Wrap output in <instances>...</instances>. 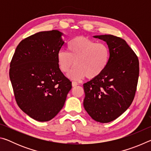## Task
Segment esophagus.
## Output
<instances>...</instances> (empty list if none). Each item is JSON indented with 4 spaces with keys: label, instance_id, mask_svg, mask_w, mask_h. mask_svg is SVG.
I'll return each instance as SVG.
<instances>
[{
    "label": "esophagus",
    "instance_id": "1",
    "mask_svg": "<svg viewBox=\"0 0 151 151\" xmlns=\"http://www.w3.org/2000/svg\"><path fill=\"white\" fill-rule=\"evenodd\" d=\"M77 85H78L77 82H76V81H73L72 82V86H77Z\"/></svg>",
    "mask_w": 151,
    "mask_h": 151
}]
</instances>
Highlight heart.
<instances>
[{"label": "heart", "instance_id": "b5f03b06", "mask_svg": "<svg viewBox=\"0 0 151 151\" xmlns=\"http://www.w3.org/2000/svg\"><path fill=\"white\" fill-rule=\"evenodd\" d=\"M67 52H57V62L63 73H68L76 65L68 76L74 79L86 76L92 79L99 76L109 63L111 52L106 45L97 43L85 37H76L68 42Z\"/></svg>", "mask_w": 151, "mask_h": 151}]
</instances>
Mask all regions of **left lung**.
<instances>
[{"label":"left lung","instance_id":"8db88e82","mask_svg":"<svg viewBox=\"0 0 151 151\" xmlns=\"http://www.w3.org/2000/svg\"><path fill=\"white\" fill-rule=\"evenodd\" d=\"M94 37L106 42L111 56L103 73L83 85V105L94 121L106 123L131 106L137 90L139 63L134 51L121 38L111 35Z\"/></svg>","mask_w":151,"mask_h":151}]
</instances>
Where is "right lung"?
<instances>
[{
    "label": "right lung",
    "mask_w": 151,
    "mask_h": 151,
    "mask_svg": "<svg viewBox=\"0 0 151 151\" xmlns=\"http://www.w3.org/2000/svg\"><path fill=\"white\" fill-rule=\"evenodd\" d=\"M57 30L36 33L20 42L9 76L18 106L37 121H48L65 104L72 83L61 72L57 52L65 42Z\"/></svg>",
    "instance_id": "obj_1"
}]
</instances>
